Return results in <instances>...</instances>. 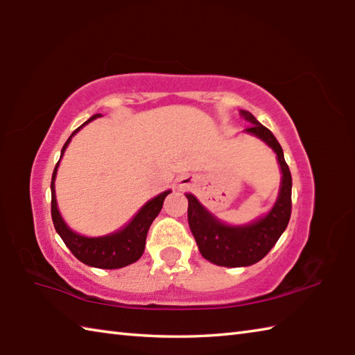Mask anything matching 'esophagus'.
Masks as SVG:
<instances>
[{"label": "esophagus", "mask_w": 355, "mask_h": 355, "mask_svg": "<svg viewBox=\"0 0 355 355\" xmlns=\"http://www.w3.org/2000/svg\"><path fill=\"white\" fill-rule=\"evenodd\" d=\"M189 186H191V178L184 177V178L180 180V189H187Z\"/></svg>", "instance_id": "1"}]
</instances>
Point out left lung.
<instances>
[{
	"label": "left lung",
	"mask_w": 355,
	"mask_h": 355,
	"mask_svg": "<svg viewBox=\"0 0 355 355\" xmlns=\"http://www.w3.org/2000/svg\"><path fill=\"white\" fill-rule=\"evenodd\" d=\"M241 116L252 123L245 132L259 137L276 153L282 180L277 200L270 212L245 225H227L221 223L205 209L192 193H186L187 201H189L187 221H189L191 232L197 241L200 253L205 259L221 267H247L259 262L281 238L291 216L293 182L281 145L273 132L261 125L252 112L241 110Z\"/></svg>",
	"instance_id": "1"
}]
</instances>
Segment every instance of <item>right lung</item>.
<instances>
[{"mask_svg":"<svg viewBox=\"0 0 355 355\" xmlns=\"http://www.w3.org/2000/svg\"><path fill=\"white\" fill-rule=\"evenodd\" d=\"M97 117H102V114L92 116L84 125L92 122V120ZM82 126H79L78 130L70 135L69 140L65 141V145L61 150V158L65 153L67 146H69L71 137L80 130ZM61 158H59V160H61ZM58 166H59V162L56 163L55 171H53V177H51V220H53V224H55L56 232L59 233V236L62 238L65 245L70 248V252L76 256L80 262H84L87 266L96 267V268L114 270V268L126 267L130 266V263L139 261L143 252H145L146 235L150 224H153V221L155 220V216L160 214V210L163 207V201L171 193V191H164L160 195H157L155 198L149 200L122 230H117L107 236L88 238V236L79 235L76 232H73L62 220L61 214H59L56 193H55V180L58 173Z\"/></svg>","mask_w":355,"mask_h":355,"instance_id":"right-lung-1","label":"right lung"}]
</instances>
